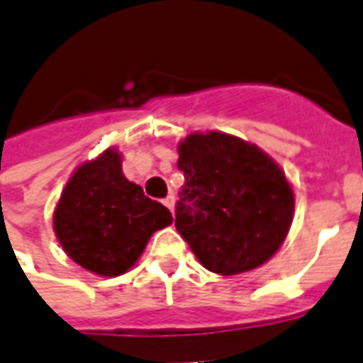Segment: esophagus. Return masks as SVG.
I'll return each instance as SVG.
<instances>
[{
    "instance_id": "34e87169",
    "label": "esophagus",
    "mask_w": 363,
    "mask_h": 363,
    "mask_svg": "<svg viewBox=\"0 0 363 363\" xmlns=\"http://www.w3.org/2000/svg\"><path fill=\"white\" fill-rule=\"evenodd\" d=\"M163 204H165L167 208H169V210L173 212V210H174V196H167L165 200H163Z\"/></svg>"
}]
</instances>
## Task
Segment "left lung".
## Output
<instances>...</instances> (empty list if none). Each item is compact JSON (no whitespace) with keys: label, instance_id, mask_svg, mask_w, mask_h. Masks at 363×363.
I'll list each match as a JSON object with an SVG mask.
<instances>
[{"label":"left lung","instance_id":"obj_1","mask_svg":"<svg viewBox=\"0 0 363 363\" xmlns=\"http://www.w3.org/2000/svg\"><path fill=\"white\" fill-rule=\"evenodd\" d=\"M184 186L174 225L200 264L220 276L262 267L286 241L296 196L259 145L225 132H192L179 143Z\"/></svg>","mask_w":363,"mask_h":363}]
</instances>
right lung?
<instances>
[{"mask_svg": "<svg viewBox=\"0 0 363 363\" xmlns=\"http://www.w3.org/2000/svg\"><path fill=\"white\" fill-rule=\"evenodd\" d=\"M52 223L75 264L112 278L134 267L150 237L171 225L173 216L128 181L122 153L108 147L77 165L60 194Z\"/></svg>", "mask_w": 363, "mask_h": 363, "instance_id": "add662e5", "label": "right lung"}]
</instances>
